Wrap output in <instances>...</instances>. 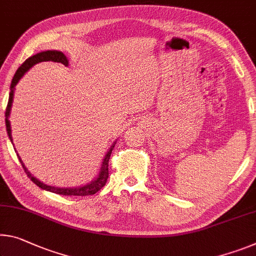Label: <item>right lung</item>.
I'll return each instance as SVG.
<instances>
[{"label": "right lung", "instance_id": "1", "mask_svg": "<svg viewBox=\"0 0 256 256\" xmlns=\"http://www.w3.org/2000/svg\"><path fill=\"white\" fill-rule=\"evenodd\" d=\"M42 62H62L64 66H68V59L67 56H64L62 51H56V50H48V51H42L40 54H36L34 56H32L28 58L25 62H24L22 66L18 68V70L16 72V74L12 78V82L10 85V94H9V102H8V106L6 109V131H8V136H9V139L12 142V136H11V125H10V120H9V116H10V112H11V106H12V101H14V86L17 85V83L20 80V78L26 74V72L30 70L34 64ZM116 142H114V144L110 147V149L108 150V152L104 156V160H102V165L100 168V172L98 174V176L94 180L91 181L90 184H85V186H74V188H58V186H48L43 182H40V180L36 179L34 176L28 172V170L25 168V164L22 163V158H20L19 155V162L22 164V168L25 170V172L27 174V176L34 182V184L40 186V189L46 190V192H51L58 194H64V196H88V194H93L102 188V186L106 184L107 179H108V162H109V157H110V154L114 149V146H115Z\"/></svg>", "mask_w": 256, "mask_h": 256}]
</instances>
